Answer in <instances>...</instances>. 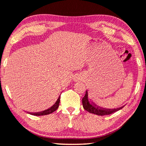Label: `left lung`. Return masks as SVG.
<instances>
[{
	"instance_id": "8db88e82",
	"label": "left lung",
	"mask_w": 146,
	"mask_h": 146,
	"mask_svg": "<svg viewBox=\"0 0 146 146\" xmlns=\"http://www.w3.org/2000/svg\"><path fill=\"white\" fill-rule=\"evenodd\" d=\"M82 104L84 108L87 111H88L90 113L95 114L96 115L104 116V115H108L112 113H114L116 111L121 110L123 107H120L118 108H114V109H108V108H102L100 107L97 106L96 105L91 102L88 98V91L86 92V95L82 99Z\"/></svg>"
}]
</instances>
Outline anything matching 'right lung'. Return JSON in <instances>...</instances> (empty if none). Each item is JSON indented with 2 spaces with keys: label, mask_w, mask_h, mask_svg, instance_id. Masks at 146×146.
I'll list each match as a JSON object with an SVG mask.
<instances>
[{
  "label": "right lung",
  "mask_w": 146,
  "mask_h": 146,
  "mask_svg": "<svg viewBox=\"0 0 146 146\" xmlns=\"http://www.w3.org/2000/svg\"><path fill=\"white\" fill-rule=\"evenodd\" d=\"M60 95L58 97V98L57 99L56 102L50 108H48V109L44 110V111L39 112H35V113H32V115L35 116H43V115H46V114H49L52 113L53 112H54L55 110H57V108L59 106V103H60Z\"/></svg>",
  "instance_id": "right-lung-1"
}]
</instances>
